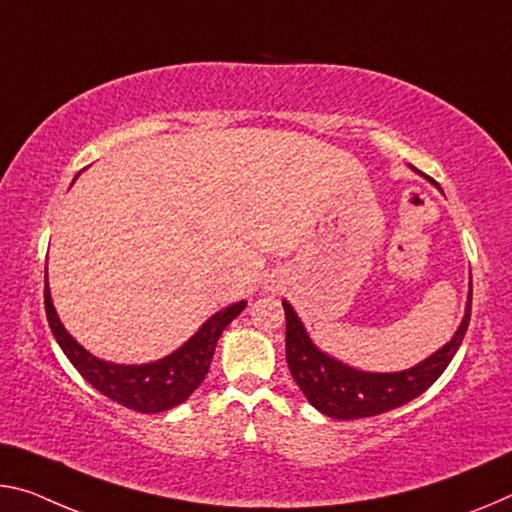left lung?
<instances>
[{"instance_id":"left-lung-1","label":"left lung","mask_w":512,"mask_h":512,"mask_svg":"<svg viewBox=\"0 0 512 512\" xmlns=\"http://www.w3.org/2000/svg\"><path fill=\"white\" fill-rule=\"evenodd\" d=\"M282 307L287 319V364L307 401L332 419H362L383 415L417 399L442 376L465 339L469 312H472V291L467 298L465 316L451 342L417 367L399 373H364L328 358L310 342L291 305L282 303Z\"/></svg>"}]
</instances>
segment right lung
Masks as SVG:
<instances>
[{
	"instance_id": "1",
	"label": "right lung",
	"mask_w": 512,
	"mask_h": 512,
	"mask_svg": "<svg viewBox=\"0 0 512 512\" xmlns=\"http://www.w3.org/2000/svg\"><path fill=\"white\" fill-rule=\"evenodd\" d=\"M243 307H246V300H239V303L225 307L223 312H216L189 342L177 348L175 353H170L168 358L152 364H141V367H125V364H111L93 358L68 335L66 328L61 326L59 316H56L45 275L47 321H50L56 342L68 355L72 367L97 392H102L111 401L125 405L129 410L143 412V415L175 408V405L184 403L196 392L207 376L209 364H212L218 337L223 335V330L230 326L232 319H237L243 312Z\"/></svg>"
}]
</instances>
